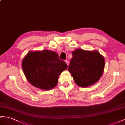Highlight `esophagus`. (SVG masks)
Masks as SVG:
<instances>
[{
	"mask_svg": "<svg viewBox=\"0 0 125 125\" xmlns=\"http://www.w3.org/2000/svg\"><path fill=\"white\" fill-rule=\"evenodd\" d=\"M65 62L67 64V65H69V61H68V60H66L65 61Z\"/></svg>",
	"mask_w": 125,
	"mask_h": 125,
	"instance_id": "esophagus-1",
	"label": "esophagus"
}]
</instances>
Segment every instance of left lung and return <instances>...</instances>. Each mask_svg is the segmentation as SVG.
Returning a JSON list of instances; mask_svg holds the SVG:
<instances>
[{
	"label": "left lung",
	"instance_id": "obj_1",
	"mask_svg": "<svg viewBox=\"0 0 125 125\" xmlns=\"http://www.w3.org/2000/svg\"><path fill=\"white\" fill-rule=\"evenodd\" d=\"M68 68L74 82L81 87H87L97 82L103 73L104 59L97 51L76 49Z\"/></svg>",
	"mask_w": 125,
	"mask_h": 125
}]
</instances>
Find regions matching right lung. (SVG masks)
Masks as SVG:
<instances>
[{
    "mask_svg": "<svg viewBox=\"0 0 125 125\" xmlns=\"http://www.w3.org/2000/svg\"><path fill=\"white\" fill-rule=\"evenodd\" d=\"M68 65L52 51L29 52L22 61V69L27 80L34 87L48 90L54 88L59 76Z\"/></svg>",
    "mask_w": 125,
    "mask_h": 125,
    "instance_id": "right-lung-1",
    "label": "right lung"
}]
</instances>
